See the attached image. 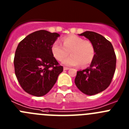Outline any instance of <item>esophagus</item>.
<instances>
[{
    "instance_id": "1",
    "label": "esophagus",
    "mask_w": 129,
    "mask_h": 129,
    "mask_svg": "<svg viewBox=\"0 0 129 129\" xmlns=\"http://www.w3.org/2000/svg\"><path fill=\"white\" fill-rule=\"evenodd\" d=\"M63 69H64V70H67L69 69V68H68V67H64Z\"/></svg>"
}]
</instances>
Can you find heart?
<instances>
[{"instance_id": "obj_1", "label": "heart", "mask_w": 129, "mask_h": 129, "mask_svg": "<svg viewBox=\"0 0 129 129\" xmlns=\"http://www.w3.org/2000/svg\"><path fill=\"white\" fill-rule=\"evenodd\" d=\"M62 42L63 45L56 41L51 48L52 54L58 61H62L70 52L71 55L65 58L62 61L64 64L72 67L80 64L84 67L91 63L95 55V48L92 42L75 35L64 37Z\"/></svg>"}]
</instances>
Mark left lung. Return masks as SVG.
I'll use <instances>...</instances> for the list:
<instances>
[{
	"label": "left lung",
	"instance_id": "1",
	"mask_svg": "<svg viewBox=\"0 0 129 129\" xmlns=\"http://www.w3.org/2000/svg\"><path fill=\"white\" fill-rule=\"evenodd\" d=\"M79 35L93 43L95 55L89 67L77 71L75 84L84 94L95 95L110 85L116 70V54L111 43L100 34L86 31Z\"/></svg>",
	"mask_w": 129,
	"mask_h": 129
}]
</instances>
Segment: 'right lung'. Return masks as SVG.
<instances>
[{
    "mask_svg": "<svg viewBox=\"0 0 129 129\" xmlns=\"http://www.w3.org/2000/svg\"><path fill=\"white\" fill-rule=\"evenodd\" d=\"M59 36L42 29L30 34L18 44L13 61L15 73L28 94L37 97L46 94L63 71L51 51Z\"/></svg>",
    "mask_w": 129,
    "mask_h": 129,
    "instance_id": "1",
    "label": "right lung"
}]
</instances>
